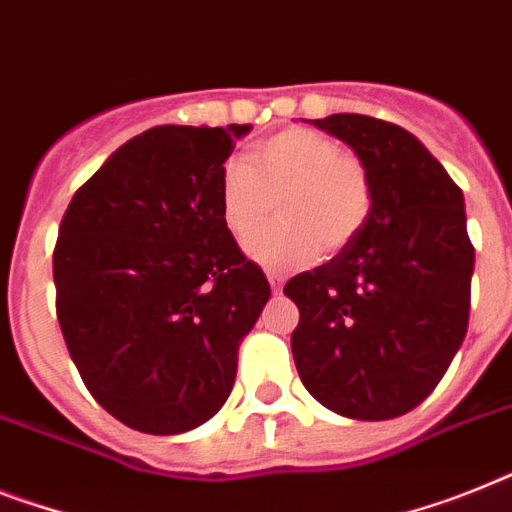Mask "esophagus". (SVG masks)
I'll return each mask as SVG.
<instances>
[{
    "label": "esophagus",
    "instance_id": "1",
    "mask_svg": "<svg viewBox=\"0 0 512 512\" xmlns=\"http://www.w3.org/2000/svg\"><path fill=\"white\" fill-rule=\"evenodd\" d=\"M266 280H269V285H272V293H282V285H285V277H282V274L269 272L266 274Z\"/></svg>",
    "mask_w": 512,
    "mask_h": 512
}]
</instances>
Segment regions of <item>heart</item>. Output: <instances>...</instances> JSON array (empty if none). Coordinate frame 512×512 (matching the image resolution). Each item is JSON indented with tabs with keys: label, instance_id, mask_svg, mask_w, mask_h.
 <instances>
[{
	"label": "heart",
	"instance_id": "obj_1",
	"mask_svg": "<svg viewBox=\"0 0 512 512\" xmlns=\"http://www.w3.org/2000/svg\"><path fill=\"white\" fill-rule=\"evenodd\" d=\"M280 226L255 234L271 208ZM374 183L361 159L308 128H290L256 143L251 156L230 159L219 175L222 222L248 256L266 269H295L348 248L369 225Z\"/></svg>",
	"mask_w": 512,
	"mask_h": 512
}]
</instances>
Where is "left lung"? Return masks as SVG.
Masks as SVG:
<instances>
[{"mask_svg":"<svg viewBox=\"0 0 512 512\" xmlns=\"http://www.w3.org/2000/svg\"><path fill=\"white\" fill-rule=\"evenodd\" d=\"M311 122L356 151L374 209L348 248L285 285L301 311L295 369L329 411L387 421L429 398L466 337L474 246L463 190L400 125L366 114Z\"/></svg>","mask_w":512,"mask_h":512,"instance_id":"8db88e82","label":"left lung"}]
</instances>
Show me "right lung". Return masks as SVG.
Instances as JSON below:
<instances>
[{"mask_svg": "<svg viewBox=\"0 0 512 512\" xmlns=\"http://www.w3.org/2000/svg\"><path fill=\"white\" fill-rule=\"evenodd\" d=\"M251 125H159L78 190L54 248L57 319L88 392L146 434H183L230 398L269 282L222 222L219 175Z\"/></svg>", "mask_w": 512, "mask_h": 512, "instance_id": "obj_1", "label": "right lung"}]
</instances>
